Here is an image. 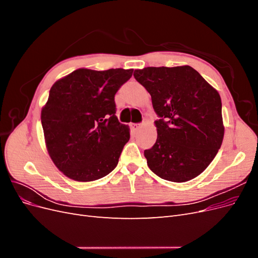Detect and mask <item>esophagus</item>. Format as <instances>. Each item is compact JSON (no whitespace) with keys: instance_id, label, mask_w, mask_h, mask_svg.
Instances as JSON below:
<instances>
[{"instance_id":"34e87169","label":"esophagus","mask_w":258,"mask_h":258,"mask_svg":"<svg viewBox=\"0 0 258 258\" xmlns=\"http://www.w3.org/2000/svg\"><path fill=\"white\" fill-rule=\"evenodd\" d=\"M141 127H142L141 123H131V128L134 129L135 131H138Z\"/></svg>"}]
</instances>
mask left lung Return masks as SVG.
<instances>
[{
  "instance_id": "8db88e82",
  "label": "left lung",
  "mask_w": 258,
  "mask_h": 258,
  "mask_svg": "<svg viewBox=\"0 0 258 258\" xmlns=\"http://www.w3.org/2000/svg\"><path fill=\"white\" fill-rule=\"evenodd\" d=\"M136 80L150 92L157 140L144 151L147 166L159 177L183 183L201 174L221 148L225 127L222 101L189 66L136 70Z\"/></svg>"
}]
</instances>
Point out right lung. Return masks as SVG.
I'll use <instances>...</instances> for the list:
<instances>
[{
	"instance_id": "right-lung-1",
	"label": "right lung",
	"mask_w": 258,
	"mask_h": 258,
	"mask_svg": "<svg viewBox=\"0 0 258 258\" xmlns=\"http://www.w3.org/2000/svg\"><path fill=\"white\" fill-rule=\"evenodd\" d=\"M134 70L77 69L54 83L41 112L52 162L76 182H91L116 168L130 128L117 119L114 97Z\"/></svg>"
}]
</instances>
